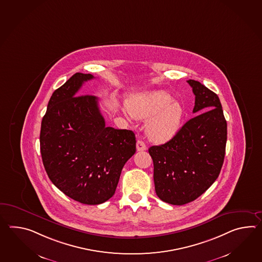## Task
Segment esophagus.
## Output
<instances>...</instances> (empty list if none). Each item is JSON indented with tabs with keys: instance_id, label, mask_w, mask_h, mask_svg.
Listing matches in <instances>:
<instances>
[{
	"instance_id": "34e87169",
	"label": "esophagus",
	"mask_w": 262,
	"mask_h": 262,
	"mask_svg": "<svg viewBox=\"0 0 262 262\" xmlns=\"http://www.w3.org/2000/svg\"><path fill=\"white\" fill-rule=\"evenodd\" d=\"M136 148H137L138 151H143V150L146 149V145L142 140H138L137 143H136Z\"/></svg>"
}]
</instances>
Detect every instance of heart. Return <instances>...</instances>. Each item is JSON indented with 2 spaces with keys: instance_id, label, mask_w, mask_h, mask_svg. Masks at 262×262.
<instances>
[{
  "instance_id": "b5f03b06",
  "label": "heart",
  "mask_w": 262,
  "mask_h": 262,
  "mask_svg": "<svg viewBox=\"0 0 262 262\" xmlns=\"http://www.w3.org/2000/svg\"><path fill=\"white\" fill-rule=\"evenodd\" d=\"M128 114L135 119H147L145 130L150 139L164 142L181 128L184 110L171 94L163 90L130 96L126 100Z\"/></svg>"
}]
</instances>
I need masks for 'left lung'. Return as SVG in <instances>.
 Masks as SVG:
<instances>
[{
    "label": "left lung",
    "mask_w": 262,
    "mask_h": 262,
    "mask_svg": "<svg viewBox=\"0 0 262 262\" xmlns=\"http://www.w3.org/2000/svg\"><path fill=\"white\" fill-rule=\"evenodd\" d=\"M187 82L195 96L192 112L198 115L168 142L148 149L158 196L178 206L195 200L216 181L224 163L227 137L218 96L199 81Z\"/></svg>",
    "instance_id": "obj_1"
}]
</instances>
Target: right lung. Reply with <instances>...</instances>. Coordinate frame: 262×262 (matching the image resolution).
<instances>
[{
  "label": "right lung",
  "mask_w": 262,
  "mask_h": 262,
  "mask_svg": "<svg viewBox=\"0 0 262 262\" xmlns=\"http://www.w3.org/2000/svg\"><path fill=\"white\" fill-rule=\"evenodd\" d=\"M91 74L75 73L53 92L41 122L40 152L49 179L69 198L98 205L116 192L136 151L134 132L105 126L99 100L78 91Z\"/></svg>",
  "instance_id": "1"
}]
</instances>
